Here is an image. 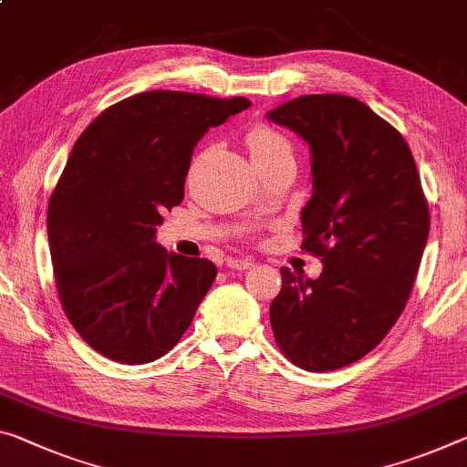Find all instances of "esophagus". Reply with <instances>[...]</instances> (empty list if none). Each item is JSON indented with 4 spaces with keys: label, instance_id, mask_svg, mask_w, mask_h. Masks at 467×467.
Segmentation results:
<instances>
[{
    "label": "esophagus",
    "instance_id": "obj_1",
    "mask_svg": "<svg viewBox=\"0 0 467 467\" xmlns=\"http://www.w3.org/2000/svg\"><path fill=\"white\" fill-rule=\"evenodd\" d=\"M226 265L231 270H249V268H254L255 262L249 260V257H231V260L226 262Z\"/></svg>",
    "mask_w": 467,
    "mask_h": 467
}]
</instances>
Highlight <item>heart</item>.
I'll return each instance as SVG.
<instances>
[{
	"instance_id": "b5f03b06",
	"label": "heart",
	"mask_w": 467,
	"mask_h": 467,
	"mask_svg": "<svg viewBox=\"0 0 467 467\" xmlns=\"http://www.w3.org/2000/svg\"><path fill=\"white\" fill-rule=\"evenodd\" d=\"M247 147L255 164H264V161L283 158V155H291L293 158L291 140L278 129L268 127V124H257V127L249 130Z\"/></svg>"
}]
</instances>
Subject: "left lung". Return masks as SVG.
Here are the masks:
<instances>
[{
    "label": "left lung",
    "mask_w": 467,
    "mask_h": 467,
    "mask_svg": "<svg viewBox=\"0 0 467 467\" xmlns=\"http://www.w3.org/2000/svg\"><path fill=\"white\" fill-rule=\"evenodd\" d=\"M312 151L314 193L301 212L316 280L280 270L270 306L274 338L307 372L364 358L395 327L424 254L431 212L410 145L366 103L303 95L268 112Z\"/></svg>",
    "instance_id": "left-lung-1"
}]
</instances>
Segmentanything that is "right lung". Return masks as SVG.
<instances>
[{
	"instance_id": "1",
	"label": "right lung",
	"mask_w": 467,
	"mask_h": 467,
	"mask_svg": "<svg viewBox=\"0 0 467 467\" xmlns=\"http://www.w3.org/2000/svg\"><path fill=\"white\" fill-rule=\"evenodd\" d=\"M249 106L147 91L103 109L74 143L49 197L47 236L64 314L98 353L150 364L191 327L218 270L168 254L155 226L182 202L197 140Z\"/></svg>"
}]
</instances>
